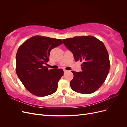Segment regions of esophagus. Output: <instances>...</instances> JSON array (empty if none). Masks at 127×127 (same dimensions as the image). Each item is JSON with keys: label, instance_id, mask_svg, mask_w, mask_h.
<instances>
[{"label": "esophagus", "instance_id": "34e87169", "mask_svg": "<svg viewBox=\"0 0 127 127\" xmlns=\"http://www.w3.org/2000/svg\"><path fill=\"white\" fill-rule=\"evenodd\" d=\"M64 73H65V72H68V70H64Z\"/></svg>", "mask_w": 127, "mask_h": 127}]
</instances>
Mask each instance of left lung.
Segmentation results:
<instances>
[{
    "label": "left lung",
    "mask_w": 127,
    "mask_h": 127,
    "mask_svg": "<svg viewBox=\"0 0 127 127\" xmlns=\"http://www.w3.org/2000/svg\"><path fill=\"white\" fill-rule=\"evenodd\" d=\"M63 41L75 61L83 62L81 72L72 71V90L85 94L93 93L102 86L109 72L110 59L105 46L92 36H75Z\"/></svg>",
    "instance_id": "8db88e82"
}]
</instances>
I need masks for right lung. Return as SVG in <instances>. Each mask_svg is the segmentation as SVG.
<instances>
[{
	"label": "right lung",
	"instance_id": "1",
	"mask_svg": "<svg viewBox=\"0 0 127 127\" xmlns=\"http://www.w3.org/2000/svg\"><path fill=\"white\" fill-rule=\"evenodd\" d=\"M63 43L62 40L40 35L25 41L16 56V72L26 90L39 97L51 95L57 91L58 82L64 75L61 69L49 70L44 66L49 61L52 49Z\"/></svg>",
	"mask_w": 127,
	"mask_h": 127
}]
</instances>
